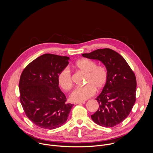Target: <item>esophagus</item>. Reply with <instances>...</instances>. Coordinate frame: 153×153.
<instances>
[{"label":"esophagus","mask_w":153,"mask_h":153,"mask_svg":"<svg viewBox=\"0 0 153 153\" xmlns=\"http://www.w3.org/2000/svg\"><path fill=\"white\" fill-rule=\"evenodd\" d=\"M85 103V102H74V105H77V104H82V103Z\"/></svg>","instance_id":"obj_1"}]
</instances>
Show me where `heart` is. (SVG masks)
Returning <instances> with one entry per match:
<instances>
[{"label":"heart","instance_id":"1","mask_svg":"<svg viewBox=\"0 0 153 153\" xmlns=\"http://www.w3.org/2000/svg\"><path fill=\"white\" fill-rule=\"evenodd\" d=\"M74 67L86 74L85 84L86 85L76 88L71 93L69 98L71 102H83L95 94L96 89L100 90L103 88L108 79V71L105 67L102 65L97 66L96 62L87 59L77 60ZM57 80L61 88L65 91H68L71 88L72 77L68 68L63 69L60 72Z\"/></svg>","mask_w":153,"mask_h":153}]
</instances>
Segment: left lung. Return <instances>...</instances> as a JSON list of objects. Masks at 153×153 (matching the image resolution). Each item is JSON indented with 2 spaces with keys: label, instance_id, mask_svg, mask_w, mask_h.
Here are the masks:
<instances>
[{
  "label": "left lung",
  "instance_id": "obj_1",
  "mask_svg": "<svg viewBox=\"0 0 153 153\" xmlns=\"http://www.w3.org/2000/svg\"><path fill=\"white\" fill-rule=\"evenodd\" d=\"M82 56L101 62L108 71V79L96 99L97 111L91 116L97 125L113 127L124 120L136 102V79L125 59L110 48L99 49Z\"/></svg>",
  "mask_w": 153,
  "mask_h": 153
}]
</instances>
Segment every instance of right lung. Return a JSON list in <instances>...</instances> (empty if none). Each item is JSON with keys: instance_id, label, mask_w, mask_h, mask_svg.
I'll use <instances>...</instances> for the list:
<instances>
[{"instance_id": "add662e5", "label": "right lung", "mask_w": 153, "mask_h": 153, "mask_svg": "<svg viewBox=\"0 0 153 153\" xmlns=\"http://www.w3.org/2000/svg\"><path fill=\"white\" fill-rule=\"evenodd\" d=\"M70 57L45 54L34 59L22 73L20 101L28 118L43 129L59 128L67 122L73 106L59 87L57 77Z\"/></svg>"}]
</instances>
